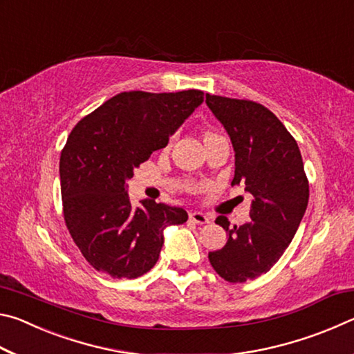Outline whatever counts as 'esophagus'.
<instances>
[{"mask_svg": "<svg viewBox=\"0 0 354 354\" xmlns=\"http://www.w3.org/2000/svg\"><path fill=\"white\" fill-rule=\"evenodd\" d=\"M189 217H190L192 221H195V223H198V225H205V223H209V221H211V215H207L205 212H200V211L190 212Z\"/></svg>", "mask_w": 354, "mask_h": 354, "instance_id": "1", "label": "esophagus"}]
</instances>
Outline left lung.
Masks as SVG:
<instances>
[{
	"mask_svg": "<svg viewBox=\"0 0 354 354\" xmlns=\"http://www.w3.org/2000/svg\"><path fill=\"white\" fill-rule=\"evenodd\" d=\"M206 104L223 124L234 148L231 184H245L251 221L230 227L220 215L215 223L227 232L209 262L230 283H245L267 273L289 247L309 200V184L297 142L267 107L248 100L206 93Z\"/></svg>",
	"mask_w": 354,
	"mask_h": 354,
	"instance_id": "1",
	"label": "left lung"
}]
</instances>
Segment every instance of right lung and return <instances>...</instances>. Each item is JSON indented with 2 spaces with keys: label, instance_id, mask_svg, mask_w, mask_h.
<instances>
[{
  "label": "right lung",
  "instance_id": "right-lung-1",
  "mask_svg": "<svg viewBox=\"0 0 354 354\" xmlns=\"http://www.w3.org/2000/svg\"><path fill=\"white\" fill-rule=\"evenodd\" d=\"M205 101L201 91L123 92L84 117L61 153L64 218L76 247L95 270L112 278H139L158 262L164 230L183 225V207L129 201L134 169Z\"/></svg>",
  "mask_w": 354,
  "mask_h": 354
}]
</instances>
